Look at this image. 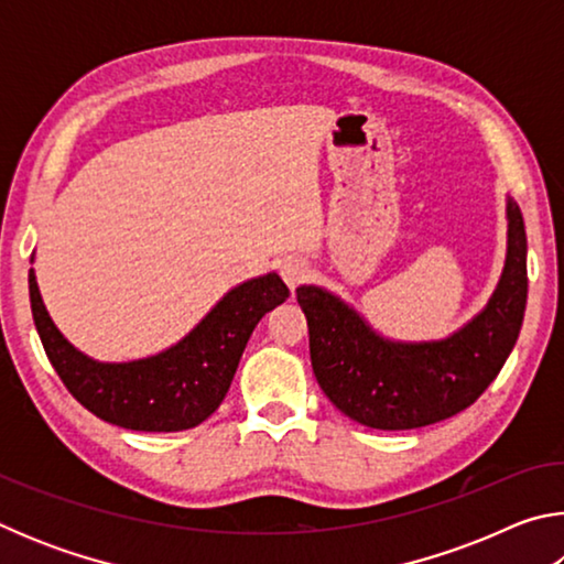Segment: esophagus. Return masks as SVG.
Segmentation results:
<instances>
[{
	"mask_svg": "<svg viewBox=\"0 0 564 564\" xmlns=\"http://www.w3.org/2000/svg\"><path fill=\"white\" fill-rule=\"evenodd\" d=\"M281 279L289 283V289H295V285L308 279V263L301 256H289V259L281 261Z\"/></svg>",
	"mask_w": 564,
	"mask_h": 564,
	"instance_id": "34e87169",
	"label": "esophagus"
}]
</instances>
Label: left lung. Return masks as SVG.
Here are the masks:
<instances>
[{
  "mask_svg": "<svg viewBox=\"0 0 564 564\" xmlns=\"http://www.w3.org/2000/svg\"><path fill=\"white\" fill-rule=\"evenodd\" d=\"M508 261L480 316L437 343L380 338L356 311L316 285H301L311 366L343 415L376 431H413L470 408L508 360L528 303V238L508 202Z\"/></svg>",
  "mask_w": 564,
  "mask_h": 564,
  "instance_id": "left-lung-1",
  "label": "left lung"
}]
</instances>
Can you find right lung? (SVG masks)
I'll return each instance as SVG.
<instances>
[{
	"mask_svg": "<svg viewBox=\"0 0 564 564\" xmlns=\"http://www.w3.org/2000/svg\"><path fill=\"white\" fill-rule=\"evenodd\" d=\"M289 295L279 275H261L228 291L174 348L144 360L97 362L56 330L30 271L34 326L66 390L107 423L144 433H176L204 423L226 398L253 328Z\"/></svg>",
	"mask_w": 564,
	"mask_h": 564,
	"instance_id": "right-lung-1",
	"label": "right lung"
}]
</instances>
